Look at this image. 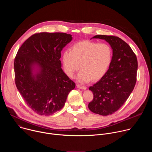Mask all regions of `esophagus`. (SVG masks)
I'll use <instances>...</instances> for the list:
<instances>
[{
	"mask_svg": "<svg viewBox=\"0 0 152 152\" xmlns=\"http://www.w3.org/2000/svg\"><path fill=\"white\" fill-rule=\"evenodd\" d=\"M76 86H77V88H78L79 89H82V90L86 89V87L85 86H83V85H79V84H77Z\"/></svg>",
	"mask_w": 152,
	"mask_h": 152,
	"instance_id": "obj_1",
	"label": "esophagus"
}]
</instances>
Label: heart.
<instances>
[{"mask_svg":"<svg viewBox=\"0 0 152 152\" xmlns=\"http://www.w3.org/2000/svg\"><path fill=\"white\" fill-rule=\"evenodd\" d=\"M113 50L106 43L83 41L76 43L72 50L65 51L62 56L64 72L73 77L80 68L77 79L79 82L97 80L106 73L111 63Z\"/></svg>","mask_w":152,"mask_h":152,"instance_id":"1","label":"heart"}]
</instances>
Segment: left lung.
<instances>
[{"label": "left lung", "instance_id": "8db88e82", "mask_svg": "<svg viewBox=\"0 0 152 152\" xmlns=\"http://www.w3.org/2000/svg\"><path fill=\"white\" fill-rule=\"evenodd\" d=\"M93 38L104 39L111 45L113 54L109 69L89 90L93 99L89 110L101 115L113 114L123 105L137 82L138 61L131 48L118 37L98 35Z\"/></svg>", "mask_w": 152, "mask_h": 152}]
</instances>
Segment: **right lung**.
<instances>
[{
  "label": "right lung",
  "instance_id": "right-lung-1",
  "mask_svg": "<svg viewBox=\"0 0 152 152\" xmlns=\"http://www.w3.org/2000/svg\"><path fill=\"white\" fill-rule=\"evenodd\" d=\"M72 39L63 32L36 33L19 48L14 59L17 88L31 109L40 115L61 110L75 83L61 69V52ZM35 64L40 68L34 75Z\"/></svg>",
  "mask_w": 152,
  "mask_h": 152
}]
</instances>
